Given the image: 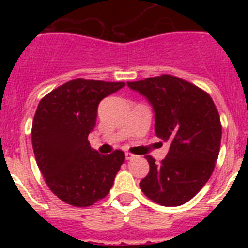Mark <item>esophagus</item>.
<instances>
[{
    "mask_svg": "<svg viewBox=\"0 0 248 248\" xmlns=\"http://www.w3.org/2000/svg\"><path fill=\"white\" fill-rule=\"evenodd\" d=\"M125 157L126 160H131V159H134L135 155H133L131 153H125Z\"/></svg>",
    "mask_w": 248,
    "mask_h": 248,
    "instance_id": "esophagus-1",
    "label": "esophagus"
}]
</instances>
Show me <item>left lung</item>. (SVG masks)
<instances>
[{
    "mask_svg": "<svg viewBox=\"0 0 248 248\" xmlns=\"http://www.w3.org/2000/svg\"><path fill=\"white\" fill-rule=\"evenodd\" d=\"M128 87L148 99L155 114V134L170 143L160 164L146 155L150 171L140 187L163 206L191 200L214 171L220 153V115L209 94L177 77L163 74Z\"/></svg>",
    "mask_w": 248,
    "mask_h": 248,
    "instance_id": "left-lung-1",
    "label": "left lung"
}]
</instances>
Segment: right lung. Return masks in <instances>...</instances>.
Returning a JSON list of instances; mask_svg holds the SVG:
<instances>
[{"label": "right lung", "mask_w": 248, "mask_h": 248, "mask_svg": "<svg viewBox=\"0 0 248 248\" xmlns=\"http://www.w3.org/2000/svg\"><path fill=\"white\" fill-rule=\"evenodd\" d=\"M124 85L74 79L47 94L37 107L32 124L37 165L50 191L69 205L87 207L104 199L125 160L122 150L100 155L88 141L100 100Z\"/></svg>", "instance_id": "right-lung-1"}]
</instances>
